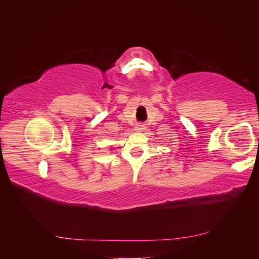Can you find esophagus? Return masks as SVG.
<instances>
[{
    "mask_svg": "<svg viewBox=\"0 0 259 259\" xmlns=\"http://www.w3.org/2000/svg\"><path fill=\"white\" fill-rule=\"evenodd\" d=\"M144 128V125H138L136 130H143Z\"/></svg>",
    "mask_w": 259,
    "mask_h": 259,
    "instance_id": "1",
    "label": "esophagus"
}]
</instances>
